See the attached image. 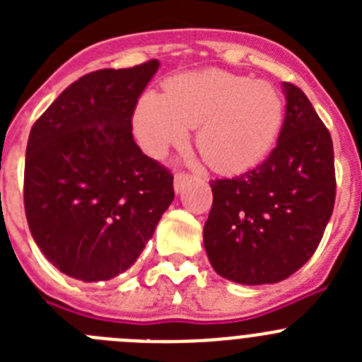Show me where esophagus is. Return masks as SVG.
Instances as JSON below:
<instances>
[{
  "label": "esophagus",
  "instance_id": "1",
  "mask_svg": "<svg viewBox=\"0 0 362 362\" xmlns=\"http://www.w3.org/2000/svg\"><path fill=\"white\" fill-rule=\"evenodd\" d=\"M188 177H190V175H187V174H175L174 175V190H175V194H181V192H183V188H185V185H187Z\"/></svg>",
  "mask_w": 362,
  "mask_h": 362
}]
</instances>
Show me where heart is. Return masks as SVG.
Returning <instances> with one entry per match:
<instances>
[{
	"label": "heart",
	"instance_id": "heart-1",
	"mask_svg": "<svg viewBox=\"0 0 362 362\" xmlns=\"http://www.w3.org/2000/svg\"><path fill=\"white\" fill-rule=\"evenodd\" d=\"M283 117L284 101L272 83L204 70L175 78L168 92H146L134 114V130L145 152L161 156L199 124L201 156L217 170L233 172L267 156Z\"/></svg>",
	"mask_w": 362,
	"mask_h": 362
}]
</instances>
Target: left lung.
Here are the masks:
<instances>
[{
    "instance_id": "obj_1",
    "label": "left lung",
    "mask_w": 362,
    "mask_h": 362,
    "mask_svg": "<svg viewBox=\"0 0 362 362\" xmlns=\"http://www.w3.org/2000/svg\"><path fill=\"white\" fill-rule=\"evenodd\" d=\"M286 114L276 148L239 177L210 183L204 250L214 270L239 284H272L317 250L335 203L334 145L305 92L283 83Z\"/></svg>"
}]
</instances>
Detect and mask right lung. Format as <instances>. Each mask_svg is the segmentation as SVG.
<instances>
[{
  "mask_svg": "<svg viewBox=\"0 0 362 362\" xmlns=\"http://www.w3.org/2000/svg\"><path fill=\"white\" fill-rule=\"evenodd\" d=\"M159 62L90 72L34 123L25 214L43 255L83 283L108 281L141 255L174 201V177L136 145L132 116Z\"/></svg>",
  "mask_w": 362,
  "mask_h": 362,
  "instance_id": "right-lung-1",
  "label": "right lung"
}]
</instances>
